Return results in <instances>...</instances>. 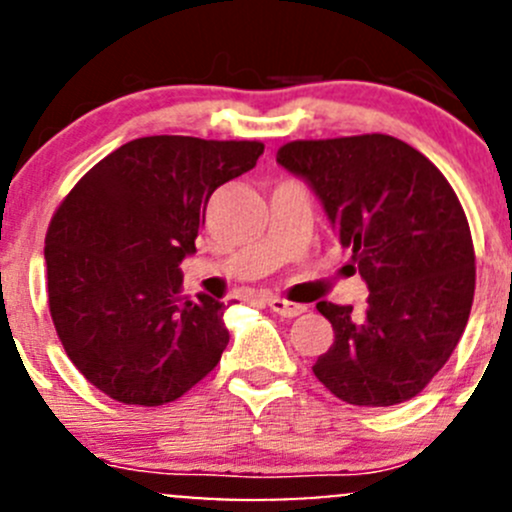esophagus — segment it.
I'll use <instances>...</instances> for the list:
<instances>
[{
  "mask_svg": "<svg viewBox=\"0 0 512 512\" xmlns=\"http://www.w3.org/2000/svg\"><path fill=\"white\" fill-rule=\"evenodd\" d=\"M267 306H270L274 314L284 316V319H294V316L304 314V311H306V306L294 304V301H287L282 297H270V299H267Z\"/></svg>",
  "mask_w": 512,
  "mask_h": 512,
  "instance_id": "1",
  "label": "esophagus"
}]
</instances>
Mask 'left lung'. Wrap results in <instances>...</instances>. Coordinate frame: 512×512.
Instances as JSON below:
<instances>
[{"mask_svg": "<svg viewBox=\"0 0 512 512\" xmlns=\"http://www.w3.org/2000/svg\"><path fill=\"white\" fill-rule=\"evenodd\" d=\"M277 164L316 193L370 292L365 311L316 304L336 338L314 375L348 405L412 400L454 353L476 289L469 220L454 188L390 134L289 142Z\"/></svg>", "mask_w": 512, "mask_h": 512, "instance_id": "obj_1", "label": "left lung"}]
</instances>
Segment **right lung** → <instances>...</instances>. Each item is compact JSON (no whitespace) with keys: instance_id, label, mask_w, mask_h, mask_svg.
Wrapping results in <instances>:
<instances>
[{"instance_id":"add662e5","label":"right lung","mask_w":512,"mask_h":512,"mask_svg":"<svg viewBox=\"0 0 512 512\" xmlns=\"http://www.w3.org/2000/svg\"><path fill=\"white\" fill-rule=\"evenodd\" d=\"M265 144L142 137L95 164L46 235L48 306L75 368L107 397L157 407L218 365L223 301L181 297L208 198L257 164Z\"/></svg>"}]
</instances>
